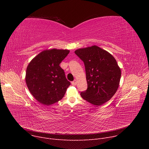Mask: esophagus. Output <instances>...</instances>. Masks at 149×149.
I'll list each match as a JSON object with an SVG mask.
<instances>
[{"mask_svg":"<svg viewBox=\"0 0 149 149\" xmlns=\"http://www.w3.org/2000/svg\"><path fill=\"white\" fill-rule=\"evenodd\" d=\"M71 84H72V86H75V85H77V80H76V79H75L74 81H73L71 82Z\"/></svg>","mask_w":149,"mask_h":149,"instance_id":"obj_1","label":"esophagus"}]
</instances>
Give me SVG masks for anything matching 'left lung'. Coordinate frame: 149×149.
<instances>
[{
  "label": "left lung",
  "mask_w": 149,
  "mask_h": 149,
  "mask_svg": "<svg viewBox=\"0 0 149 149\" xmlns=\"http://www.w3.org/2000/svg\"><path fill=\"white\" fill-rule=\"evenodd\" d=\"M75 53L84 63L88 85L81 96L94 105H102L113 97L119 87L121 73L116 59L96 45L77 49Z\"/></svg>",
  "instance_id": "1"
}]
</instances>
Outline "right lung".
<instances>
[{
    "label": "right lung",
    "mask_w": 149,
    "mask_h": 149,
    "mask_svg": "<svg viewBox=\"0 0 149 149\" xmlns=\"http://www.w3.org/2000/svg\"><path fill=\"white\" fill-rule=\"evenodd\" d=\"M70 50L51 49L42 51L28 64L25 76L27 87L35 98L44 105L61 100L70 86L59 66Z\"/></svg>",
    "instance_id": "1"
}]
</instances>
